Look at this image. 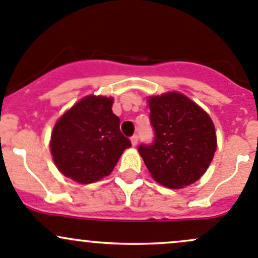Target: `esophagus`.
Instances as JSON below:
<instances>
[{
	"instance_id": "34e87169",
	"label": "esophagus",
	"mask_w": 258,
	"mask_h": 258,
	"mask_svg": "<svg viewBox=\"0 0 258 258\" xmlns=\"http://www.w3.org/2000/svg\"><path fill=\"white\" fill-rule=\"evenodd\" d=\"M131 142H132V145H134V146H136L137 142H139V136H137V135H134V136L131 137Z\"/></svg>"
}]
</instances>
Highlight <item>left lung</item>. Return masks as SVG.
I'll return each mask as SVG.
<instances>
[{
    "label": "left lung",
    "instance_id": "8db88e82",
    "mask_svg": "<svg viewBox=\"0 0 258 258\" xmlns=\"http://www.w3.org/2000/svg\"><path fill=\"white\" fill-rule=\"evenodd\" d=\"M151 144L139 152L151 176L167 187H184L201 179L217 150L211 117L187 97L162 94L149 99Z\"/></svg>",
    "mask_w": 258,
    "mask_h": 258
}]
</instances>
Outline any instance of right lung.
<instances>
[{
    "label": "right lung",
    "mask_w": 258,
    "mask_h": 258,
    "mask_svg": "<svg viewBox=\"0 0 258 258\" xmlns=\"http://www.w3.org/2000/svg\"><path fill=\"white\" fill-rule=\"evenodd\" d=\"M113 99L89 96L60 117L51 134V154L59 171L81 184L109 175L131 147L112 112Z\"/></svg>",
    "instance_id": "1"
}]
</instances>
